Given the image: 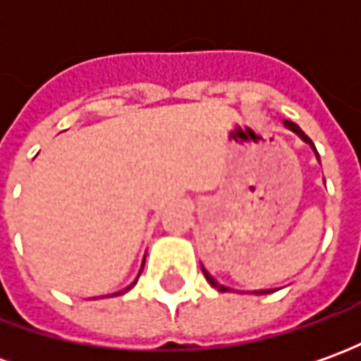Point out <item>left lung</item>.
I'll return each instance as SVG.
<instances>
[{"mask_svg": "<svg viewBox=\"0 0 361 361\" xmlns=\"http://www.w3.org/2000/svg\"><path fill=\"white\" fill-rule=\"evenodd\" d=\"M284 127H286V129L292 130V133H296V135H298L300 139H302V141H304V142H308V145H310L312 149H314V152H316V157H318V151H316V147H314V142L310 141V137H308V135H306L304 130L300 129V127H298V125H296V123H292V121H284ZM318 161H320V159H318ZM202 272H204V278L209 280L210 286L219 288L220 292H226V290H228V288H226V286H220L219 282H216L214 278L210 276V274H209V272H207V270H204V268H202ZM270 292H276V290H274V288H268V290H254V294H270Z\"/></svg>", "mask_w": 361, "mask_h": 361, "instance_id": "obj_1", "label": "left lung"}]
</instances>
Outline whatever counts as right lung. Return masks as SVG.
<instances>
[{
    "label": "right lung",
    "mask_w": 361,
    "mask_h": 361,
    "mask_svg": "<svg viewBox=\"0 0 361 361\" xmlns=\"http://www.w3.org/2000/svg\"><path fill=\"white\" fill-rule=\"evenodd\" d=\"M142 266H145V260H142ZM142 266H141V270H142ZM139 276H141V272H139ZM137 280H139V278H137ZM137 280H135V282H133L130 286L123 288V290H118V292H115V294H111V296H121V294H125V292H129L130 288H133V286H135V284H137Z\"/></svg>",
    "instance_id": "add662e5"
}]
</instances>
